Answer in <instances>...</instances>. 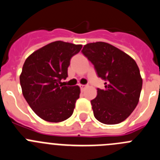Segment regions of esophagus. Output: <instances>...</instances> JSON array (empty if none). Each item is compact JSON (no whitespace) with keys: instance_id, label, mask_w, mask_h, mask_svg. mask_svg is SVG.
I'll list each match as a JSON object with an SVG mask.
<instances>
[{"instance_id":"obj_1","label":"esophagus","mask_w":160,"mask_h":160,"mask_svg":"<svg viewBox=\"0 0 160 160\" xmlns=\"http://www.w3.org/2000/svg\"><path fill=\"white\" fill-rule=\"evenodd\" d=\"M79 87H80V88H81L82 90H83L85 88H86V87H87V85H82V84H80V85H79Z\"/></svg>"}]
</instances>
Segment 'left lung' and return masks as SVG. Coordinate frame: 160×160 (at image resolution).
<instances>
[{
    "instance_id": "1",
    "label": "left lung",
    "mask_w": 160,
    "mask_h": 160,
    "mask_svg": "<svg viewBox=\"0 0 160 160\" xmlns=\"http://www.w3.org/2000/svg\"><path fill=\"white\" fill-rule=\"evenodd\" d=\"M82 52L94 66L98 76L106 81L105 89H98L97 97L90 101L94 117L108 125L122 122L135 109L142 90L135 61L102 42L87 44Z\"/></svg>"
}]
</instances>
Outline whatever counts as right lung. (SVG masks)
<instances>
[{
	"label": "right lung",
	"instance_id": "right-lung-1",
	"mask_svg": "<svg viewBox=\"0 0 160 160\" xmlns=\"http://www.w3.org/2000/svg\"><path fill=\"white\" fill-rule=\"evenodd\" d=\"M82 45L57 41L34 51L26 58L20 75L22 94L38 116L59 122L72 115L78 99V86H63L68 67Z\"/></svg>",
	"mask_w": 160,
	"mask_h": 160
}]
</instances>
